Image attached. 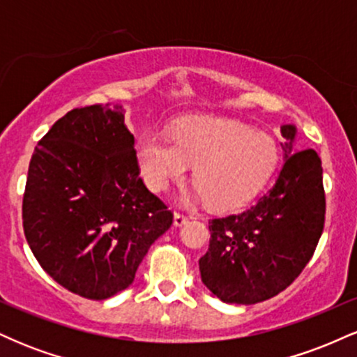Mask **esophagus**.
<instances>
[{"instance_id": "esophagus-1", "label": "esophagus", "mask_w": 357, "mask_h": 357, "mask_svg": "<svg viewBox=\"0 0 357 357\" xmlns=\"http://www.w3.org/2000/svg\"><path fill=\"white\" fill-rule=\"evenodd\" d=\"M188 221H190V216H186L184 213H179V211L174 213V225H176V227H183V225H186Z\"/></svg>"}]
</instances>
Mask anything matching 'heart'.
Here are the masks:
<instances>
[{
  "instance_id": "obj_1",
  "label": "heart",
  "mask_w": 357,
  "mask_h": 357,
  "mask_svg": "<svg viewBox=\"0 0 357 357\" xmlns=\"http://www.w3.org/2000/svg\"><path fill=\"white\" fill-rule=\"evenodd\" d=\"M142 178L165 191L195 166L198 195L218 211L243 206L257 195L278 162V146L268 134L220 117H190L174 127L173 139L147 130L139 137Z\"/></svg>"
}]
</instances>
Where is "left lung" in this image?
<instances>
[{"instance_id":"left-lung-1","label":"left lung","mask_w":357,"mask_h":357,"mask_svg":"<svg viewBox=\"0 0 357 357\" xmlns=\"http://www.w3.org/2000/svg\"><path fill=\"white\" fill-rule=\"evenodd\" d=\"M285 162L275 184L240 215L210 220V247L199 258L203 284L228 304L275 297L312 258L326 221L321 158L294 149L296 127L282 126Z\"/></svg>"}]
</instances>
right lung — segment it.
<instances>
[{
	"label": "right lung",
	"instance_id": "obj_1",
	"mask_svg": "<svg viewBox=\"0 0 357 357\" xmlns=\"http://www.w3.org/2000/svg\"><path fill=\"white\" fill-rule=\"evenodd\" d=\"M122 105L77 107L38 141L23 230L38 264L77 296L104 301L134 282L173 211L146 188Z\"/></svg>",
	"mask_w": 357,
	"mask_h": 357
}]
</instances>
